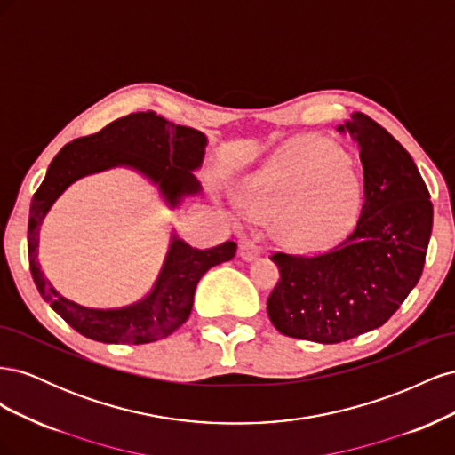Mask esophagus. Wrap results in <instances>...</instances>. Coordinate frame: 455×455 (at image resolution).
<instances>
[{
  "mask_svg": "<svg viewBox=\"0 0 455 455\" xmlns=\"http://www.w3.org/2000/svg\"><path fill=\"white\" fill-rule=\"evenodd\" d=\"M259 254H261V249H259V246H258L256 243L246 241V243L241 244V258H243L244 261H254Z\"/></svg>",
  "mask_w": 455,
  "mask_h": 455,
  "instance_id": "1",
  "label": "esophagus"
}]
</instances>
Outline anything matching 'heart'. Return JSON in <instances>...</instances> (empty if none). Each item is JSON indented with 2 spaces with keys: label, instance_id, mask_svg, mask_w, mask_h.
<instances>
[{
  "label": "heart",
  "instance_id": "heart-1",
  "mask_svg": "<svg viewBox=\"0 0 455 455\" xmlns=\"http://www.w3.org/2000/svg\"><path fill=\"white\" fill-rule=\"evenodd\" d=\"M361 180L343 149L298 139L243 188L252 214L275 218V231L292 249L315 251L334 243L351 226L361 206Z\"/></svg>",
  "mask_w": 455,
  "mask_h": 455
}]
</instances>
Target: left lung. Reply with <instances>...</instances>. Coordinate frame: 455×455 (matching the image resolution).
<instances>
[{"mask_svg":"<svg viewBox=\"0 0 455 455\" xmlns=\"http://www.w3.org/2000/svg\"><path fill=\"white\" fill-rule=\"evenodd\" d=\"M338 131L361 151L359 222L326 252L271 256L281 271L267 298L273 326L316 343L347 341L387 323L421 277L433 229L429 189L401 142L361 112Z\"/></svg>","mask_w":455,"mask_h":455,"instance_id":"left-lung-1","label":"left lung"}]
</instances>
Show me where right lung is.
Here are the masks:
<instances>
[{
  "label": "right lung",
  "instance_id": "obj_1",
  "mask_svg": "<svg viewBox=\"0 0 455 455\" xmlns=\"http://www.w3.org/2000/svg\"><path fill=\"white\" fill-rule=\"evenodd\" d=\"M204 146L206 136L201 131L174 125L156 112H139L66 144L51 161L30 204V271L39 294L79 334L102 343L134 346L167 338L188 321L199 279L211 267L235 256L237 243L226 241L199 251L172 235L163 269L144 299L121 309H89L54 291L37 261L39 226L52 203L81 176L131 167L157 184L164 201L176 206L182 197L199 194L201 184L194 171L201 167Z\"/></svg>",
  "mask_w": 455,
  "mask_h": 455
}]
</instances>
